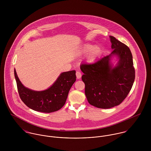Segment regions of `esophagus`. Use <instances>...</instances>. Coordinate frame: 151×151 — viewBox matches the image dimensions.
<instances>
[{"mask_svg": "<svg viewBox=\"0 0 151 151\" xmlns=\"http://www.w3.org/2000/svg\"><path fill=\"white\" fill-rule=\"evenodd\" d=\"M81 76H82V74H81V73L80 71H77L76 72V77H77V79L81 78Z\"/></svg>", "mask_w": 151, "mask_h": 151, "instance_id": "esophagus-1", "label": "esophagus"}]
</instances>
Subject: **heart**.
<instances>
[{"label": "heart", "mask_w": 151, "mask_h": 151, "mask_svg": "<svg viewBox=\"0 0 151 151\" xmlns=\"http://www.w3.org/2000/svg\"><path fill=\"white\" fill-rule=\"evenodd\" d=\"M81 52L84 54L89 53L88 56V60L91 62H92L96 60L99 57L101 54V48L98 46L93 47L90 44H86L83 47Z\"/></svg>", "instance_id": "b5f03b06"}]
</instances>
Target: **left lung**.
<instances>
[{"mask_svg": "<svg viewBox=\"0 0 151 151\" xmlns=\"http://www.w3.org/2000/svg\"><path fill=\"white\" fill-rule=\"evenodd\" d=\"M110 53L93 63H83L85 93L89 104L96 108L109 109L120 105L127 97L135 79V69L129 47L110 36ZM117 55L119 60L112 68L110 58Z\"/></svg>", "mask_w": 151, "mask_h": 151, "instance_id": "1", "label": "left lung"}]
</instances>
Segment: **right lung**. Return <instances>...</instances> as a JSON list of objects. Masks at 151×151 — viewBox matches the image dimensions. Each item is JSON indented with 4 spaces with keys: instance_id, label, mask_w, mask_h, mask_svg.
<instances>
[{
    "instance_id": "obj_1",
    "label": "right lung",
    "mask_w": 151,
    "mask_h": 151,
    "mask_svg": "<svg viewBox=\"0 0 151 151\" xmlns=\"http://www.w3.org/2000/svg\"><path fill=\"white\" fill-rule=\"evenodd\" d=\"M14 76L22 101L28 108L43 113L56 111L62 108L65 105L71 87L76 80L75 70L64 72L47 89L35 91L22 84L16 70Z\"/></svg>"
}]
</instances>
